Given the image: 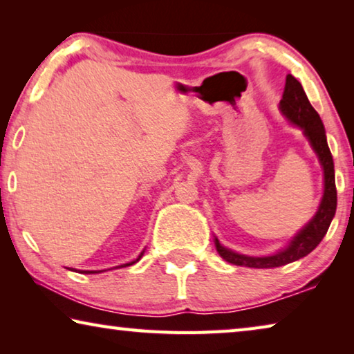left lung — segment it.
Wrapping results in <instances>:
<instances>
[{"label": "left lung", "mask_w": 354, "mask_h": 354, "mask_svg": "<svg viewBox=\"0 0 354 354\" xmlns=\"http://www.w3.org/2000/svg\"><path fill=\"white\" fill-rule=\"evenodd\" d=\"M279 107L284 115L289 118L293 124H297V127L304 131V136L308 137L314 151L319 156L320 164L323 167V173H325V192H323L320 207L314 215V218L310 220L295 237H293L289 247L284 248L283 251H278L277 254L263 257L239 254L234 253V251L221 247L220 242L215 239V248H217L218 254L223 257L226 262L234 263V266L251 268H273L286 266V263H290L293 261H298L301 259V257L308 256L310 251L322 242V239L325 237L335 214V207H337V190H335L334 181V162L326 142L325 128H323L320 115L317 113L313 104L309 103L301 84L298 82V80H295V76H286L283 100L279 101Z\"/></svg>", "instance_id": "8db88e82"}]
</instances>
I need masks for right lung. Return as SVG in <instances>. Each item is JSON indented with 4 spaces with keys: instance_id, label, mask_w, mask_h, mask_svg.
Segmentation results:
<instances>
[{
    "instance_id": "add662e5",
    "label": "right lung",
    "mask_w": 354,
    "mask_h": 354,
    "mask_svg": "<svg viewBox=\"0 0 354 354\" xmlns=\"http://www.w3.org/2000/svg\"><path fill=\"white\" fill-rule=\"evenodd\" d=\"M143 254V253H142ZM142 254L139 256V259H140V257H142ZM139 259H136L134 262H129V263H124V266H120V267H127V266H133V263H136L137 261H139ZM118 268V267H117ZM81 273H98V272H81Z\"/></svg>"
}]
</instances>
